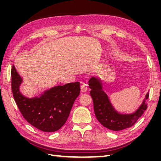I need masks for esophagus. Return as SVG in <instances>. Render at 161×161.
I'll return each instance as SVG.
<instances>
[{"label": "esophagus", "mask_w": 161, "mask_h": 161, "mask_svg": "<svg viewBox=\"0 0 161 161\" xmlns=\"http://www.w3.org/2000/svg\"><path fill=\"white\" fill-rule=\"evenodd\" d=\"M80 90L82 92H86L87 91V86L85 83L82 84L80 86Z\"/></svg>", "instance_id": "obj_1"}]
</instances>
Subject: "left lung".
Returning <instances> with one entry per match:
<instances>
[{
    "label": "left lung",
    "mask_w": 161,
    "mask_h": 161,
    "mask_svg": "<svg viewBox=\"0 0 161 161\" xmlns=\"http://www.w3.org/2000/svg\"><path fill=\"white\" fill-rule=\"evenodd\" d=\"M91 96L93 101L94 111L96 118L104 127L114 131H119L132 126L147 109L145 100L149 97L146 95L142 105L134 114H121L115 110L110 103L108 96L103 91L99 79L92 77L89 81Z\"/></svg>",
    "instance_id": "obj_1"
}]
</instances>
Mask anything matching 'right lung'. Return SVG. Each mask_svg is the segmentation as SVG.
Wrapping results in <instances>:
<instances>
[{"instance_id":"add662e5","label":"right lung","mask_w":161,"mask_h":161,"mask_svg":"<svg viewBox=\"0 0 161 161\" xmlns=\"http://www.w3.org/2000/svg\"><path fill=\"white\" fill-rule=\"evenodd\" d=\"M21 77L13 65L11 89L14 99L23 118L34 127L46 132L59 130L69 118L73 103L80 94V82L53 87L40 97L27 98L19 91Z\"/></svg>"}]
</instances>
